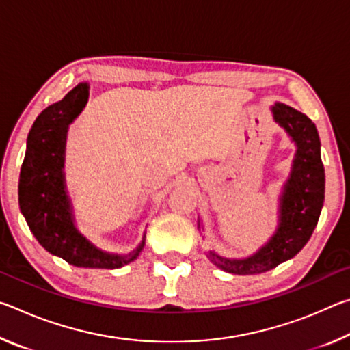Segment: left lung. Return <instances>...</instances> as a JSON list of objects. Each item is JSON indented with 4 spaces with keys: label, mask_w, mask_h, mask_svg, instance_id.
<instances>
[{
    "label": "left lung",
    "mask_w": 350,
    "mask_h": 350,
    "mask_svg": "<svg viewBox=\"0 0 350 350\" xmlns=\"http://www.w3.org/2000/svg\"><path fill=\"white\" fill-rule=\"evenodd\" d=\"M271 112L275 122L295 142L296 154L280 198L278 228L267 244L244 259L208 253L216 267L233 275L264 273L293 258L310 239L324 204V167L315 123L284 103H275Z\"/></svg>",
    "instance_id": "8db88e82"
}]
</instances>
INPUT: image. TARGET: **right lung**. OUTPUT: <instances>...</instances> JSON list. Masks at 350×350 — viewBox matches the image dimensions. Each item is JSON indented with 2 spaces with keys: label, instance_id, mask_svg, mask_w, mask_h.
Listing matches in <instances>:
<instances>
[{
  "label": "right lung",
  "instance_id": "add662e5",
  "mask_svg": "<svg viewBox=\"0 0 350 350\" xmlns=\"http://www.w3.org/2000/svg\"><path fill=\"white\" fill-rule=\"evenodd\" d=\"M88 88L80 83L33 122L20 173V208L35 238L51 254L75 267L120 269L144 250L145 234L139 247L126 254L103 252L77 230L64 185L68 128L86 106Z\"/></svg>",
  "mask_w": 350,
  "mask_h": 350
}]
</instances>
